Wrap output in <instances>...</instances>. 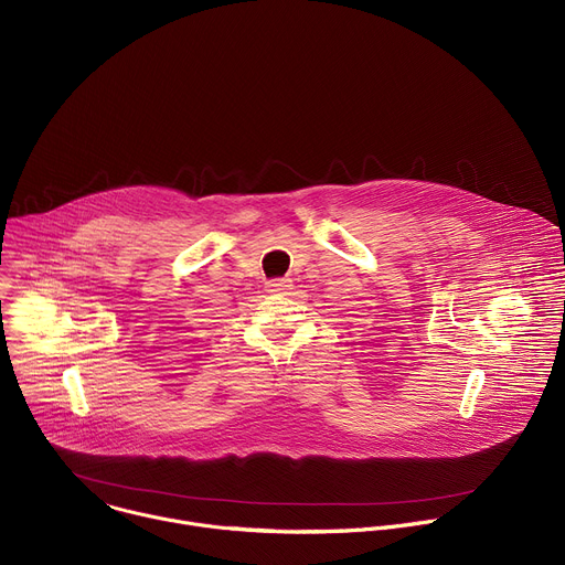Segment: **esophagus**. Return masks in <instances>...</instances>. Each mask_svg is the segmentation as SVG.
Returning a JSON list of instances; mask_svg holds the SVG:
<instances>
[{"instance_id": "esophagus-1", "label": "esophagus", "mask_w": 565, "mask_h": 565, "mask_svg": "<svg viewBox=\"0 0 565 565\" xmlns=\"http://www.w3.org/2000/svg\"><path fill=\"white\" fill-rule=\"evenodd\" d=\"M266 288L273 295H286L292 288V281L290 279H273V281L266 284Z\"/></svg>"}]
</instances>
